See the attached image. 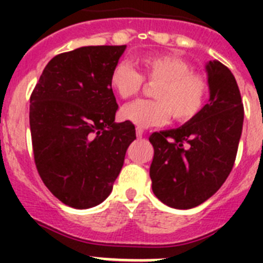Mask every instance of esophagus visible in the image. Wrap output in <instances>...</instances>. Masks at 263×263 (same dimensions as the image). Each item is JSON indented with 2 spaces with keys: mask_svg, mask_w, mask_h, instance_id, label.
I'll list each match as a JSON object with an SVG mask.
<instances>
[{
  "mask_svg": "<svg viewBox=\"0 0 263 263\" xmlns=\"http://www.w3.org/2000/svg\"><path fill=\"white\" fill-rule=\"evenodd\" d=\"M143 134H145V132H143L142 127H137V137H138V138H142Z\"/></svg>",
  "mask_w": 263,
  "mask_h": 263,
  "instance_id": "esophagus-1",
  "label": "esophagus"
}]
</instances>
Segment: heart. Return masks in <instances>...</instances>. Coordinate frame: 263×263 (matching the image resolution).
Listing matches in <instances>:
<instances>
[{
	"mask_svg": "<svg viewBox=\"0 0 263 263\" xmlns=\"http://www.w3.org/2000/svg\"><path fill=\"white\" fill-rule=\"evenodd\" d=\"M143 77L127 62H118L110 72L109 84L121 99L138 93L143 78L158 83L153 96L157 100H137L120 110L121 118L138 127L162 126L173 115L178 122H187L204 108L208 93L206 81L192 71L190 63L171 55H154L141 59Z\"/></svg>",
	"mask_w": 263,
	"mask_h": 263,
	"instance_id": "1",
	"label": "heart"
}]
</instances>
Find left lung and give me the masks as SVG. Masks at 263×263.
I'll list each match as a JSON object with an SVG mask.
<instances>
[{
    "instance_id": "8db88e82",
    "label": "left lung",
    "mask_w": 263,
    "mask_h": 263,
    "mask_svg": "<svg viewBox=\"0 0 263 263\" xmlns=\"http://www.w3.org/2000/svg\"><path fill=\"white\" fill-rule=\"evenodd\" d=\"M205 69L208 104L183 126L148 138L154 147L153 192L176 210L200 205L218 191L233 168L242 133L243 105L233 73L218 60Z\"/></svg>"
}]
</instances>
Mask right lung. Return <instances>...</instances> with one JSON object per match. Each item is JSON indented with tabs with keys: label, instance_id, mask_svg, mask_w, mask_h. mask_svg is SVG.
Returning <instances> with one entry per match:
<instances>
[{
	"label": "right lung",
	"instance_id": "add662e5",
	"mask_svg": "<svg viewBox=\"0 0 263 263\" xmlns=\"http://www.w3.org/2000/svg\"><path fill=\"white\" fill-rule=\"evenodd\" d=\"M126 46H87L53 57L30 97L34 160L51 194L87 210L113 190L136 127L116 124L109 78Z\"/></svg>",
	"mask_w": 263,
	"mask_h": 263
}]
</instances>
